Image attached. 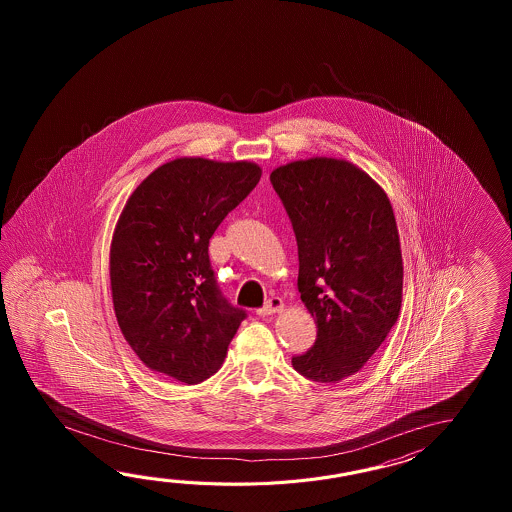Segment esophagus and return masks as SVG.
I'll return each mask as SVG.
<instances>
[{
  "mask_svg": "<svg viewBox=\"0 0 512 512\" xmlns=\"http://www.w3.org/2000/svg\"><path fill=\"white\" fill-rule=\"evenodd\" d=\"M283 311V300L282 298H278V296H272L267 300V304L263 305L261 309L256 311V315L258 316H271L274 313H282Z\"/></svg>",
  "mask_w": 512,
  "mask_h": 512,
  "instance_id": "1",
  "label": "esophagus"
}]
</instances>
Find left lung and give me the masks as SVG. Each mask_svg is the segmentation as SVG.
<instances>
[{
  "instance_id": "8db88e82",
  "label": "left lung",
  "mask_w": 512,
  "mask_h": 512,
  "mask_svg": "<svg viewBox=\"0 0 512 512\" xmlns=\"http://www.w3.org/2000/svg\"><path fill=\"white\" fill-rule=\"evenodd\" d=\"M271 183L298 243V291L316 342L293 357L315 382L355 375L395 326L403 302V254L392 203L357 164L311 157L278 166Z\"/></svg>"
}]
</instances>
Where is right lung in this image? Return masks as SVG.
I'll list each match as a JSON object with an SVG mask.
<instances>
[{
    "mask_svg": "<svg viewBox=\"0 0 512 512\" xmlns=\"http://www.w3.org/2000/svg\"><path fill=\"white\" fill-rule=\"evenodd\" d=\"M260 177L249 161L179 157L128 197L111 240L109 280L120 331L146 368L186 384L221 368L247 315L219 291L208 241Z\"/></svg>",
    "mask_w": 512,
    "mask_h": 512,
    "instance_id": "add662e5",
    "label": "right lung"
}]
</instances>
